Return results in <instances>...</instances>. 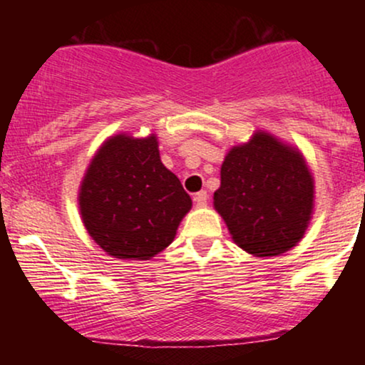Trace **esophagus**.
Segmentation results:
<instances>
[{"label":"esophagus","mask_w":365,"mask_h":365,"mask_svg":"<svg viewBox=\"0 0 365 365\" xmlns=\"http://www.w3.org/2000/svg\"><path fill=\"white\" fill-rule=\"evenodd\" d=\"M207 199H209V195H207V192L206 190H200V192H197L195 194V197H194V200H195V204L199 207H204L207 204Z\"/></svg>","instance_id":"obj_1"}]
</instances>
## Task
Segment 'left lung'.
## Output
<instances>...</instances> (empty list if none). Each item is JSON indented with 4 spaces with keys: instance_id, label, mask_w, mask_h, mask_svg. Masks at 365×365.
Wrapping results in <instances>:
<instances>
[{
    "instance_id": "obj_1",
    "label": "left lung",
    "mask_w": 365,
    "mask_h": 365,
    "mask_svg": "<svg viewBox=\"0 0 365 365\" xmlns=\"http://www.w3.org/2000/svg\"><path fill=\"white\" fill-rule=\"evenodd\" d=\"M314 180L302 154L257 132L221 166L215 207L238 247L259 257L279 255L304 237L312 215Z\"/></svg>"
}]
</instances>
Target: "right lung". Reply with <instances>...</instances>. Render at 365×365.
<instances>
[{"label": "right lung", "mask_w": 365, "mask_h": 365, "mask_svg": "<svg viewBox=\"0 0 365 365\" xmlns=\"http://www.w3.org/2000/svg\"><path fill=\"white\" fill-rule=\"evenodd\" d=\"M83 225L104 252L118 259L154 257L165 250L190 195L159 159L156 135L111 137L92 159L78 195Z\"/></svg>", "instance_id": "obj_1"}]
</instances>
